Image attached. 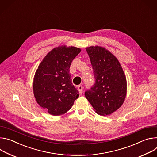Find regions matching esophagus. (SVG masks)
Returning a JSON list of instances; mask_svg holds the SVG:
<instances>
[{"label":"esophagus","mask_w":157,"mask_h":157,"mask_svg":"<svg viewBox=\"0 0 157 157\" xmlns=\"http://www.w3.org/2000/svg\"><path fill=\"white\" fill-rule=\"evenodd\" d=\"M83 87L82 85H80L78 86V90L80 94H82L83 93Z\"/></svg>","instance_id":"obj_1"}]
</instances>
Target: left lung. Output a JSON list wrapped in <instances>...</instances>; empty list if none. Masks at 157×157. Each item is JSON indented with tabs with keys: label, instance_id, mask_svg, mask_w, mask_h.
Returning <instances> with one entry per match:
<instances>
[{
	"label": "left lung",
	"instance_id": "8db88e82",
	"mask_svg": "<svg viewBox=\"0 0 157 157\" xmlns=\"http://www.w3.org/2000/svg\"><path fill=\"white\" fill-rule=\"evenodd\" d=\"M95 83L85 92L97 113L108 115L122 105L127 94V80L120 62L110 52L99 46L86 47Z\"/></svg>",
	"mask_w": 157,
	"mask_h": 157
}]
</instances>
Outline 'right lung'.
Segmentation results:
<instances>
[{"mask_svg":"<svg viewBox=\"0 0 157 157\" xmlns=\"http://www.w3.org/2000/svg\"><path fill=\"white\" fill-rule=\"evenodd\" d=\"M80 48L60 46L44 58L35 74L33 90L39 105L52 115H61L71 109L78 97L72 83L70 67Z\"/></svg>","mask_w":157,"mask_h":157,"instance_id":"obj_1","label":"right lung"}]
</instances>
